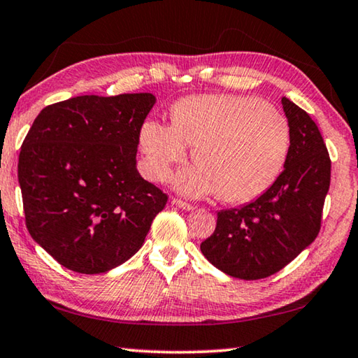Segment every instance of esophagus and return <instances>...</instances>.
<instances>
[{"label": "esophagus", "instance_id": "1", "mask_svg": "<svg viewBox=\"0 0 358 358\" xmlns=\"http://www.w3.org/2000/svg\"><path fill=\"white\" fill-rule=\"evenodd\" d=\"M172 203L175 205V207H178V208H181V210H194V205H191V203H187V202H183L181 201V199H172Z\"/></svg>", "mask_w": 358, "mask_h": 358}]
</instances>
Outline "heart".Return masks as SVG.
I'll return each mask as SVG.
<instances>
[{
  "label": "heart",
  "instance_id": "1",
  "mask_svg": "<svg viewBox=\"0 0 358 358\" xmlns=\"http://www.w3.org/2000/svg\"><path fill=\"white\" fill-rule=\"evenodd\" d=\"M172 124L147 121L141 147L150 177L161 181L192 147L197 166L175 185L187 196L216 194L224 202L259 197L280 177L290 148V129L275 106L250 96H187L172 107Z\"/></svg>",
  "mask_w": 358,
  "mask_h": 358
}]
</instances>
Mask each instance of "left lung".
Masks as SVG:
<instances>
[{
  "instance_id": "1",
  "label": "left lung",
  "mask_w": 358,
  "mask_h": 358,
  "mask_svg": "<svg viewBox=\"0 0 358 358\" xmlns=\"http://www.w3.org/2000/svg\"><path fill=\"white\" fill-rule=\"evenodd\" d=\"M290 129L284 171L262 196L241 208L221 210L201 251L238 280H262L284 268L316 240L327 192L330 156L319 128L303 108L281 99Z\"/></svg>"
}]
</instances>
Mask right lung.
I'll use <instances>...</instances> for the list:
<instances>
[{
	"mask_svg": "<svg viewBox=\"0 0 358 358\" xmlns=\"http://www.w3.org/2000/svg\"><path fill=\"white\" fill-rule=\"evenodd\" d=\"M151 93L77 96L42 108L23 141L28 232L66 268L106 273L141 250L167 196L137 171Z\"/></svg>",
	"mask_w": 358,
	"mask_h": 358,
	"instance_id": "add662e5",
	"label": "right lung"
}]
</instances>
